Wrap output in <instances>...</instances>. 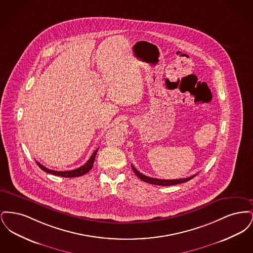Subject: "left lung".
I'll list each match as a JSON object with an SVG mask.
<instances>
[{
	"label": "left lung",
	"mask_w": 253,
	"mask_h": 253,
	"mask_svg": "<svg viewBox=\"0 0 253 253\" xmlns=\"http://www.w3.org/2000/svg\"><path fill=\"white\" fill-rule=\"evenodd\" d=\"M132 170L134 171L135 175L137 177H139L140 179L147 183H150V184H154V185H159V186H170V185H176V184H180V183H185L187 181L191 180L193 179V177L197 174H193L190 177H186V178H181V179H172V180H169V179H157V178H153V177H150V176H146L144 174H142L141 172H139L136 169L134 168L132 165Z\"/></svg>",
	"instance_id": "left-lung-1"
}]
</instances>
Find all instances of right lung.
I'll use <instances>...</instances> for the list:
<instances>
[{"label":"right lung","mask_w":253,"mask_h":253,"mask_svg":"<svg viewBox=\"0 0 253 253\" xmlns=\"http://www.w3.org/2000/svg\"><path fill=\"white\" fill-rule=\"evenodd\" d=\"M98 149H96V151L92 154L91 157L89 158V160L85 163L84 166L80 167V168L75 169L72 170H64V171H58V170H54V169H50L46 168L44 166H42L41 163H39L36 161L38 166L42 169V170H44L45 172H48L54 175H58V176H62V177H78V176H82L85 173H87L94 165V161H95V157H96V153H97Z\"/></svg>","instance_id":"add662e5"}]
</instances>
